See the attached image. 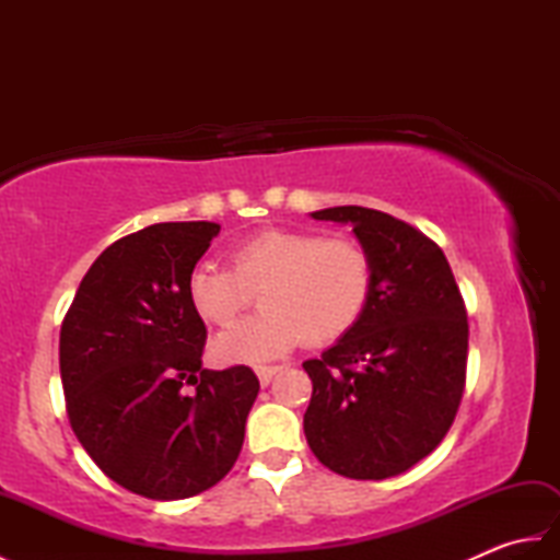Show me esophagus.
I'll return each instance as SVG.
<instances>
[{"instance_id":"obj_1","label":"esophagus","mask_w":560,"mask_h":560,"mask_svg":"<svg viewBox=\"0 0 560 560\" xmlns=\"http://www.w3.org/2000/svg\"><path fill=\"white\" fill-rule=\"evenodd\" d=\"M277 373H279V365H259L257 368V377H259L261 385H269L271 377Z\"/></svg>"}]
</instances>
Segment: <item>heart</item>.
<instances>
[{
  "label": "heart",
  "mask_w": 560,
  "mask_h": 560,
  "mask_svg": "<svg viewBox=\"0 0 560 560\" xmlns=\"http://www.w3.org/2000/svg\"><path fill=\"white\" fill-rule=\"evenodd\" d=\"M231 266L201 261L187 279V299L209 325H229L261 293L265 311L213 339V355L225 363L277 359L301 339L339 341L373 295V259L351 235L267 229L233 245Z\"/></svg>",
  "instance_id": "b5f03b06"
}]
</instances>
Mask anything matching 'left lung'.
<instances>
[{"label":"left lung","instance_id":"1","mask_svg":"<svg viewBox=\"0 0 560 560\" xmlns=\"http://www.w3.org/2000/svg\"><path fill=\"white\" fill-rule=\"evenodd\" d=\"M311 217L353 225L373 259V295L347 337L303 363L313 380L307 445L341 477H397L431 455L455 421L467 307L443 249L413 225L365 207Z\"/></svg>","mask_w":560,"mask_h":560}]
</instances>
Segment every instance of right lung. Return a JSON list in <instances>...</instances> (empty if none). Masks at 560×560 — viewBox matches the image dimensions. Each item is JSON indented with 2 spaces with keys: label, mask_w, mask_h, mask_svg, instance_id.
<instances>
[{
  "label": "right lung",
  "mask_w": 560,
  "mask_h": 560,
  "mask_svg": "<svg viewBox=\"0 0 560 560\" xmlns=\"http://www.w3.org/2000/svg\"><path fill=\"white\" fill-rule=\"evenodd\" d=\"M221 225L153 223L81 279L59 331L71 431L105 477L153 501L217 486L241 455L259 392L247 365L201 368L207 327L187 279ZM183 384H195L185 396Z\"/></svg>",
  "instance_id": "1"
}]
</instances>
